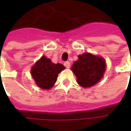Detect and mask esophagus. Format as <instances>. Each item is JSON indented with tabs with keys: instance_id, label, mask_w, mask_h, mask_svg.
I'll use <instances>...</instances> for the list:
<instances>
[{
	"instance_id": "esophagus-1",
	"label": "esophagus",
	"mask_w": 131,
	"mask_h": 131,
	"mask_svg": "<svg viewBox=\"0 0 131 131\" xmlns=\"http://www.w3.org/2000/svg\"><path fill=\"white\" fill-rule=\"evenodd\" d=\"M64 65L66 68H69L70 67V62H65L64 63Z\"/></svg>"
}]
</instances>
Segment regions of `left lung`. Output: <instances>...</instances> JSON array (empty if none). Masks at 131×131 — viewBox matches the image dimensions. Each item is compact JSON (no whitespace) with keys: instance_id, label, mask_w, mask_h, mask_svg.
<instances>
[{"instance_id":"left-lung-1","label":"left lung","mask_w":131,"mask_h":131,"mask_svg":"<svg viewBox=\"0 0 131 131\" xmlns=\"http://www.w3.org/2000/svg\"><path fill=\"white\" fill-rule=\"evenodd\" d=\"M78 58L71 67L77 83L83 88H89L98 83L106 69L104 59L89 52L80 54Z\"/></svg>"}]
</instances>
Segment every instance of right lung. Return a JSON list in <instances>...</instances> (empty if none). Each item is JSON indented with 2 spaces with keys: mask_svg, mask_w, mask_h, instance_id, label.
<instances>
[{
  "mask_svg": "<svg viewBox=\"0 0 131 131\" xmlns=\"http://www.w3.org/2000/svg\"><path fill=\"white\" fill-rule=\"evenodd\" d=\"M64 69L62 64H54L50 59L42 56L32 67L31 74L39 88L49 90L57 81L58 74Z\"/></svg>",
  "mask_w": 131,
  "mask_h": 131,
  "instance_id": "obj_1",
  "label": "right lung"
}]
</instances>
